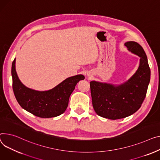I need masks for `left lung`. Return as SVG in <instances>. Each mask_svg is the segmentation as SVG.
I'll use <instances>...</instances> for the list:
<instances>
[{
	"instance_id": "1",
	"label": "left lung",
	"mask_w": 160,
	"mask_h": 160,
	"mask_svg": "<svg viewBox=\"0 0 160 160\" xmlns=\"http://www.w3.org/2000/svg\"><path fill=\"white\" fill-rule=\"evenodd\" d=\"M125 46L140 57L139 67L134 75L119 86L96 81L90 82L94 111L98 116L110 120L125 118L140 108L151 78V69L143 48L133 41L126 42Z\"/></svg>"
}]
</instances>
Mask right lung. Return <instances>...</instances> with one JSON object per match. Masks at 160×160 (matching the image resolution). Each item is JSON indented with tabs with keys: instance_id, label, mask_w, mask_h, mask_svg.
Here are the masks:
<instances>
[{
	"instance_id": "add662e5",
	"label": "right lung",
	"mask_w": 160,
	"mask_h": 160,
	"mask_svg": "<svg viewBox=\"0 0 160 160\" xmlns=\"http://www.w3.org/2000/svg\"><path fill=\"white\" fill-rule=\"evenodd\" d=\"M13 90L19 105L24 109L40 118H48L58 116L66 110L70 95L82 74L68 78L53 89L38 91L26 88L21 82L15 70V58L12 67Z\"/></svg>"
}]
</instances>
